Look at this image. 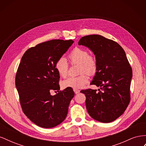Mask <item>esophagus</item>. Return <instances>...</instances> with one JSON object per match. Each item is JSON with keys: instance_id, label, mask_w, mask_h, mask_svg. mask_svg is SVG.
Segmentation results:
<instances>
[{"instance_id": "esophagus-1", "label": "esophagus", "mask_w": 146, "mask_h": 146, "mask_svg": "<svg viewBox=\"0 0 146 146\" xmlns=\"http://www.w3.org/2000/svg\"><path fill=\"white\" fill-rule=\"evenodd\" d=\"M74 92H75V94H78L79 92H80V90H77V89H74Z\"/></svg>"}]
</instances>
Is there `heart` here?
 Segmentation results:
<instances>
[{
  "label": "heart",
  "mask_w": 146,
  "mask_h": 146,
  "mask_svg": "<svg viewBox=\"0 0 146 146\" xmlns=\"http://www.w3.org/2000/svg\"><path fill=\"white\" fill-rule=\"evenodd\" d=\"M68 58L71 64H77L79 66V73L80 76L75 77H69L63 82L64 88L72 89H80L86 85L89 82V77L86 73L93 74L98 67L97 60L93 56L89 55V52L85 48L76 47L70 52ZM68 63L63 57H61L56 61L55 69L61 77L65 78L68 75Z\"/></svg>",
  "instance_id": "1"
}]
</instances>
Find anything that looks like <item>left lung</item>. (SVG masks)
<instances>
[{
  "mask_svg": "<svg viewBox=\"0 0 146 146\" xmlns=\"http://www.w3.org/2000/svg\"><path fill=\"white\" fill-rule=\"evenodd\" d=\"M78 45L87 47L98 63L91 83L96 90H82L86 96V107L90 116L100 122L116 120L125 111L130 100L132 69L125 52L116 42L99 35L82 37Z\"/></svg>",
  "mask_w": 146,
  "mask_h": 146,
  "instance_id": "left-lung-1",
  "label": "left lung"
}]
</instances>
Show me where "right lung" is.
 <instances>
[{
  "mask_svg": "<svg viewBox=\"0 0 146 146\" xmlns=\"http://www.w3.org/2000/svg\"><path fill=\"white\" fill-rule=\"evenodd\" d=\"M73 42L72 39H52L30 48L22 57L15 85L24 113L39 127H54L67 116L74 96L72 88H66L54 96L50 91L59 92L60 75L55 63Z\"/></svg>",
  "mask_w": 146,
  "mask_h": 146,
  "instance_id": "add662e5",
  "label": "right lung"
}]
</instances>
